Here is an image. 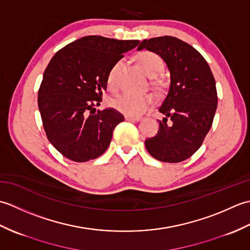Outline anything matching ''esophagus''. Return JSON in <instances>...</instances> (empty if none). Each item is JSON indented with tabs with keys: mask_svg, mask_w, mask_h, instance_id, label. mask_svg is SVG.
<instances>
[{
	"mask_svg": "<svg viewBox=\"0 0 250 250\" xmlns=\"http://www.w3.org/2000/svg\"><path fill=\"white\" fill-rule=\"evenodd\" d=\"M125 119L126 121H132V122H137L142 120V118H140V117H132V116H125Z\"/></svg>",
	"mask_w": 250,
	"mask_h": 250,
	"instance_id": "esophagus-1",
	"label": "esophagus"
}]
</instances>
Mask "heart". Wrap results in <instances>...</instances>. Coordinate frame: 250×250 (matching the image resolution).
I'll return each mask as SVG.
<instances>
[{
  "mask_svg": "<svg viewBox=\"0 0 250 250\" xmlns=\"http://www.w3.org/2000/svg\"><path fill=\"white\" fill-rule=\"evenodd\" d=\"M136 61L147 75L156 76L163 68V61L160 56L151 51H143L136 57ZM122 66V61L116 62L111 66L107 75V87L111 91L118 89L119 71ZM155 103V98L151 93H133L125 92L110 101L111 107L119 113L126 116H141L145 114Z\"/></svg>",
  "mask_w": 250,
  "mask_h": 250,
  "instance_id": "heart-1",
  "label": "heart"
}]
</instances>
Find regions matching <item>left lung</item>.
<instances>
[{
	"instance_id": "8db88e82",
	"label": "left lung",
	"mask_w": 250,
	"mask_h": 250,
	"mask_svg": "<svg viewBox=\"0 0 250 250\" xmlns=\"http://www.w3.org/2000/svg\"><path fill=\"white\" fill-rule=\"evenodd\" d=\"M142 49L160 56L171 75L159 107L166 117L159 122L158 133L145 141L146 149L159 161L182 162L199 149L213 125L218 102L215 78L203 56L176 37L144 40L137 48Z\"/></svg>"
}]
</instances>
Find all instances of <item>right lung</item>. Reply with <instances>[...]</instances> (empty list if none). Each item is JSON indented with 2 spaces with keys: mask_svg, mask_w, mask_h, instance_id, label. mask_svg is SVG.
Here are the masks:
<instances>
[{
  "mask_svg": "<svg viewBox=\"0 0 250 250\" xmlns=\"http://www.w3.org/2000/svg\"><path fill=\"white\" fill-rule=\"evenodd\" d=\"M140 41L89 35L52 57L39 90V109L47 139L65 158L86 162L107 149L125 117L114 108L98 110L108 72Z\"/></svg>",
  "mask_w": 250,
  "mask_h": 250,
  "instance_id": "right-lung-1",
  "label": "right lung"
}]
</instances>
